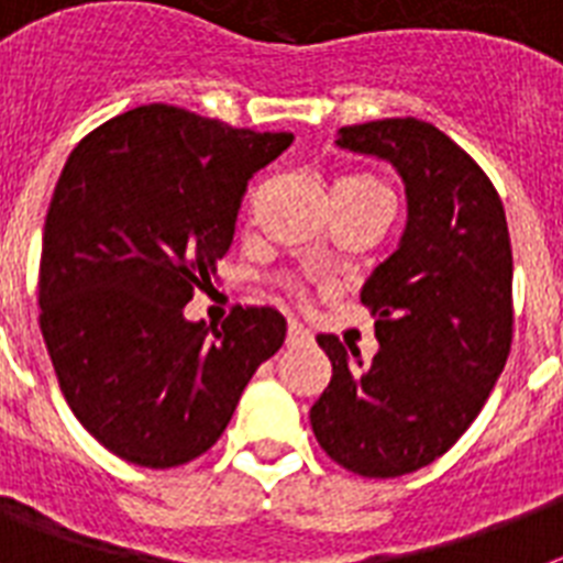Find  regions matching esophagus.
<instances>
[{
	"instance_id": "obj_1",
	"label": "esophagus",
	"mask_w": 563,
	"mask_h": 563,
	"mask_svg": "<svg viewBox=\"0 0 563 563\" xmlns=\"http://www.w3.org/2000/svg\"><path fill=\"white\" fill-rule=\"evenodd\" d=\"M312 342V333H309L307 327L298 324V321H289V333H286V344H309Z\"/></svg>"
}]
</instances>
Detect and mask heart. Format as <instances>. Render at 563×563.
<instances>
[{
    "instance_id": "heart-1",
    "label": "heart",
    "mask_w": 563,
    "mask_h": 563,
    "mask_svg": "<svg viewBox=\"0 0 563 563\" xmlns=\"http://www.w3.org/2000/svg\"><path fill=\"white\" fill-rule=\"evenodd\" d=\"M339 187H383V184L374 178H347V180H342Z\"/></svg>"
}]
</instances>
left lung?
Instances as JSON below:
<instances>
[{
	"instance_id": "left-lung-1",
	"label": "left lung",
	"mask_w": 563,
	"mask_h": 563,
	"mask_svg": "<svg viewBox=\"0 0 563 563\" xmlns=\"http://www.w3.org/2000/svg\"><path fill=\"white\" fill-rule=\"evenodd\" d=\"M335 145L391 163L409 216L397 251L360 291L379 351L362 362L356 347L318 335L333 376L309 420L333 462L391 479L444 455L506 368L511 239L488 175L435 125L376 119L342 128Z\"/></svg>"
}]
</instances>
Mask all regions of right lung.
<instances>
[{
  "label": "right lung",
  "mask_w": 563,
  "mask_h": 563,
  "mask_svg": "<svg viewBox=\"0 0 563 563\" xmlns=\"http://www.w3.org/2000/svg\"><path fill=\"white\" fill-rule=\"evenodd\" d=\"M291 134H256L172 104H143L87 134L48 203L40 330L69 409L140 467H178L221 438L286 318L236 307L187 321L228 254L254 172Z\"/></svg>",
  "instance_id": "1"
}]
</instances>
